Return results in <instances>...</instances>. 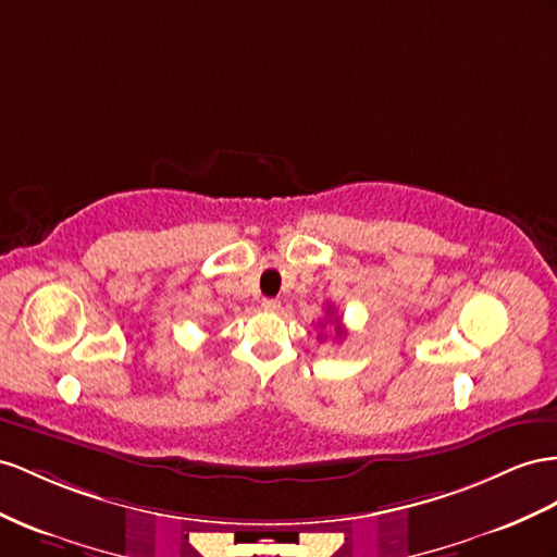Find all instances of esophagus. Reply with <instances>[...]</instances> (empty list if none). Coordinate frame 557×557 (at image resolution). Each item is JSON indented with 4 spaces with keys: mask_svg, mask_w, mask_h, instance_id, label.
Wrapping results in <instances>:
<instances>
[{
    "mask_svg": "<svg viewBox=\"0 0 557 557\" xmlns=\"http://www.w3.org/2000/svg\"><path fill=\"white\" fill-rule=\"evenodd\" d=\"M261 308H263L265 312H277V310H280V301H277V298H263Z\"/></svg>",
    "mask_w": 557,
    "mask_h": 557,
    "instance_id": "esophagus-1",
    "label": "esophagus"
}]
</instances>
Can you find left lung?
Instances as JSON below:
<instances>
[{"instance_id":"1","label":"left lung","mask_w":557,"mask_h":557,"mask_svg":"<svg viewBox=\"0 0 557 557\" xmlns=\"http://www.w3.org/2000/svg\"><path fill=\"white\" fill-rule=\"evenodd\" d=\"M326 315H330V322H322V326H324V324H334V332H336V336H338V338L344 336V334H346V332H344V326H341V320L334 315V310H332V308H330V312H326Z\"/></svg>"}]
</instances>
